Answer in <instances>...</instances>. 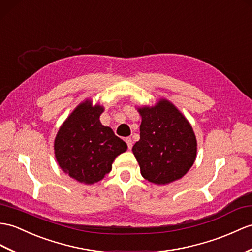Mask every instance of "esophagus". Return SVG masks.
Segmentation results:
<instances>
[{
  "label": "esophagus",
  "mask_w": 252,
  "mask_h": 252,
  "mask_svg": "<svg viewBox=\"0 0 252 252\" xmlns=\"http://www.w3.org/2000/svg\"><path fill=\"white\" fill-rule=\"evenodd\" d=\"M126 145H127V148L131 149V148H132V139H131L130 137H126Z\"/></svg>",
  "instance_id": "1"
}]
</instances>
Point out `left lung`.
Returning a JSON list of instances; mask_svg holds the SVG:
<instances>
[{"mask_svg": "<svg viewBox=\"0 0 252 252\" xmlns=\"http://www.w3.org/2000/svg\"><path fill=\"white\" fill-rule=\"evenodd\" d=\"M138 112L140 138L132 151L142 176L157 185L181 178L196 157V138L188 120L166 99Z\"/></svg>", "mask_w": 252, "mask_h": 252, "instance_id": "obj_1", "label": "left lung"}]
</instances>
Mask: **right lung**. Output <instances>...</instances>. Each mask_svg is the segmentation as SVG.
<instances>
[{
	"label": "right lung",
	"mask_w": 252,
	"mask_h": 252,
	"mask_svg": "<svg viewBox=\"0 0 252 252\" xmlns=\"http://www.w3.org/2000/svg\"><path fill=\"white\" fill-rule=\"evenodd\" d=\"M103 110L99 105L92 107L90 101L81 103L55 139L56 159L62 171L86 185L102 180L112 169L115 158L127 148L112 128L101 124Z\"/></svg>",
	"instance_id": "1"
}]
</instances>
